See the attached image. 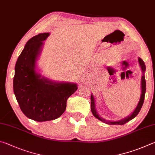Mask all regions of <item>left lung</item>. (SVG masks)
<instances>
[{
    "instance_id": "1",
    "label": "left lung",
    "mask_w": 155,
    "mask_h": 155,
    "mask_svg": "<svg viewBox=\"0 0 155 155\" xmlns=\"http://www.w3.org/2000/svg\"><path fill=\"white\" fill-rule=\"evenodd\" d=\"M138 61H139V63L141 68H142V72H143V75L142 77V94H141V97L140 99V101L138 103V104L137 105L136 108H135V110L134 111V112L131 114V116H129V117H127L126 118L123 119V120H119V121H116V122H111V121H107L105 120V119L101 118V116H99L98 115V114L96 112L95 110V105H94V99L93 94H91V112L93 113V114L97 118H98L99 120H101L104 123L108 124H118V125H122V124H124L127 123H128L129 121L132 120L133 118H134L135 116H136L138 114H139L140 111L142 108L143 104V101H144V97H145V93H146V80H145V77H144V73L145 71H146V65L144 64V62L143 61V60L142 58H138Z\"/></svg>"
}]
</instances>
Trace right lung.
Returning <instances> with one entry per match:
<instances>
[{
  "instance_id": "right-lung-1",
  "label": "right lung",
  "mask_w": 155,
  "mask_h": 155,
  "mask_svg": "<svg viewBox=\"0 0 155 155\" xmlns=\"http://www.w3.org/2000/svg\"><path fill=\"white\" fill-rule=\"evenodd\" d=\"M48 32L28 41L15 67L13 91L20 107L28 118L38 122L53 120L66 110L67 101L77 91L75 84L54 83L35 72V62Z\"/></svg>"
}]
</instances>
